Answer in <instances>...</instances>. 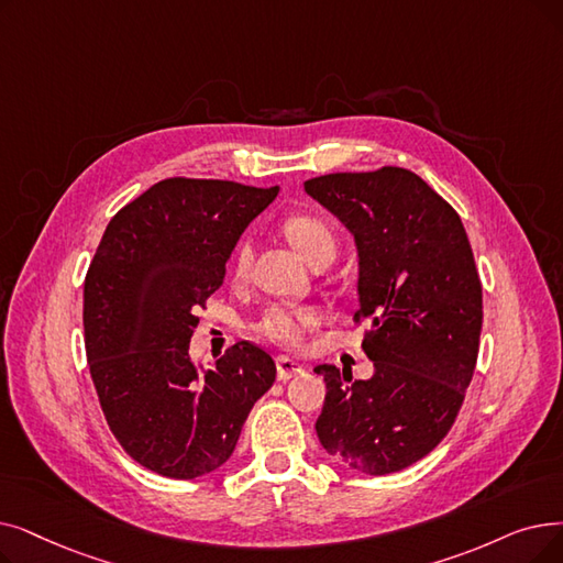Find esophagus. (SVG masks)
<instances>
[{
    "label": "esophagus",
    "instance_id": "1",
    "mask_svg": "<svg viewBox=\"0 0 563 563\" xmlns=\"http://www.w3.org/2000/svg\"><path fill=\"white\" fill-rule=\"evenodd\" d=\"M276 371H278V379H280V382H287V379H291V377H297V375L306 373V365L283 354V356L276 358Z\"/></svg>",
    "mask_w": 563,
    "mask_h": 563
}]
</instances>
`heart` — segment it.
<instances>
[{
  "instance_id": "b5f03b06",
  "label": "heart",
  "mask_w": 563,
  "mask_h": 563,
  "mask_svg": "<svg viewBox=\"0 0 563 563\" xmlns=\"http://www.w3.org/2000/svg\"><path fill=\"white\" fill-rule=\"evenodd\" d=\"M285 236L297 249V253L310 264L322 255H335V234L333 230L322 221V218L310 213H297L289 216L285 225ZM251 266V246L241 243L236 257H234V274L246 276ZM322 314L312 306H289V303H274L268 306L257 320L255 329L264 338L280 342L287 347H297L303 342L306 333L320 324Z\"/></svg>"
}]
</instances>
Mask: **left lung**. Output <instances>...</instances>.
<instances>
[{
  "mask_svg": "<svg viewBox=\"0 0 563 563\" xmlns=\"http://www.w3.org/2000/svg\"><path fill=\"white\" fill-rule=\"evenodd\" d=\"M358 253L356 322L371 379L317 365L327 398L314 423L340 467L384 476L426 457L451 430L472 382L483 289L455 209L405 167L303 184Z\"/></svg>",
  "mask_w": 563,
  "mask_h": 563,
  "instance_id": "left-lung-1",
  "label": "left lung"
}]
</instances>
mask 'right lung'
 <instances>
[{
    "mask_svg": "<svg viewBox=\"0 0 563 563\" xmlns=\"http://www.w3.org/2000/svg\"><path fill=\"white\" fill-rule=\"evenodd\" d=\"M278 186L173 177L114 213L85 278V350L106 421L142 467L198 478L230 460L276 363L249 340L211 365L188 347L239 236Z\"/></svg>",
    "mask_w": 563,
    "mask_h": 563,
    "instance_id": "right-lung-1",
    "label": "right lung"
}]
</instances>
